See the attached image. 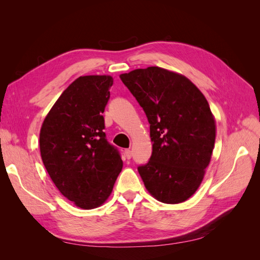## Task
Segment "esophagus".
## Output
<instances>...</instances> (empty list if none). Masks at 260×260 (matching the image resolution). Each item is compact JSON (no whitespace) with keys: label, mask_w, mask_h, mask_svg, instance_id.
Listing matches in <instances>:
<instances>
[{"label":"esophagus","mask_w":260,"mask_h":260,"mask_svg":"<svg viewBox=\"0 0 260 260\" xmlns=\"http://www.w3.org/2000/svg\"><path fill=\"white\" fill-rule=\"evenodd\" d=\"M124 156L127 157V159H130V158H131L132 153H131V151H130L129 148H128V149H124Z\"/></svg>","instance_id":"1"}]
</instances>
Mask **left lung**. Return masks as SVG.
Returning a JSON list of instances; mask_svg holds the SVG:
<instances>
[{"mask_svg": "<svg viewBox=\"0 0 260 260\" xmlns=\"http://www.w3.org/2000/svg\"><path fill=\"white\" fill-rule=\"evenodd\" d=\"M149 122L153 152L138 168L148 193L179 204L198 191L209 166L216 120L208 102L188 78L160 67L121 74Z\"/></svg>", "mask_w": 260, "mask_h": 260, "instance_id": "1", "label": "left lung"}]
</instances>
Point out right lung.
Returning a JSON list of instances; mask_svg holds the SVG:
<instances>
[{"mask_svg": "<svg viewBox=\"0 0 260 260\" xmlns=\"http://www.w3.org/2000/svg\"><path fill=\"white\" fill-rule=\"evenodd\" d=\"M113 77L81 76L68 85L44 118L40 153L58 191L81 209L103 205L111 196L122 160L107 142L105 106Z\"/></svg>", "mask_w": 260, "mask_h": 260, "instance_id": "obj_1", "label": "right lung"}]
</instances>
